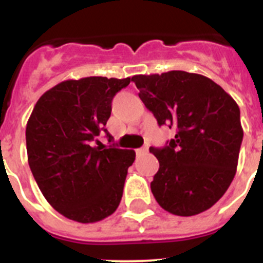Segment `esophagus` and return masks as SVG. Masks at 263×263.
I'll list each match as a JSON object with an SVG mask.
<instances>
[{"instance_id": "1", "label": "esophagus", "mask_w": 263, "mask_h": 263, "mask_svg": "<svg viewBox=\"0 0 263 263\" xmlns=\"http://www.w3.org/2000/svg\"><path fill=\"white\" fill-rule=\"evenodd\" d=\"M147 151H148L147 146H144V147L137 148V150H136V154H137V155H144V154H146Z\"/></svg>"}]
</instances>
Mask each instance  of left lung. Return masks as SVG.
Instances as JSON below:
<instances>
[{
    "instance_id": "1",
    "label": "left lung",
    "mask_w": 263,
    "mask_h": 263,
    "mask_svg": "<svg viewBox=\"0 0 263 263\" xmlns=\"http://www.w3.org/2000/svg\"><path fill=\"white\" fill-rule=\"evenodd\" d=\"M139 97L159 126L176 128L164 147H150L159 171L151 192L178 216L209 210L235 176L243 129L237 103L211 79L185 71L136 75Z\"/></svg>"
}]
</instances>
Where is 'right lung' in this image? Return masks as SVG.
<instances>
[{
    "mask_svg": "<svg viewBox=\"0 0 263 263\" xmlns=\"http://www.w3.org/2000/svg\"><path fill=\"white\" fill-rule=\"evenodd\" d=\"M131 79L91 76L62 81L36 102L26 124V151L34 179L53 209L75 221L112 215L123 195L134 150L92 146L104 132L112 100Z\"/></svg>",
    "mask_w": 263,
    "mask_h": 263,
    "instance_id": "1",
    "label": "right lung"
}]
</instances>
